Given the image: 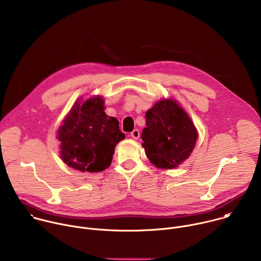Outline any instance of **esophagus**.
Returning a JSON list of instances; mask_svg holds the SVG:
<instances>
[{"mask_svg":"<svg viewBox=\"0 0 261 261\" xmlns=\"http://www.w3.org/2000/svg\"><path fill=\"white\" fill-rule=\"evenodd\" d=\"M130 136H131L133 139H138L139 136H140V133H139V131H138L137 129H135V130H133V131L130 133Z\"/></svg>","mask_w":261,"mask_h":261,"instance_id":"1","label":"esophagus"}]
</instances>
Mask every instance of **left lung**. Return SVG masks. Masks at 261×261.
I'll list each match as a JSON object with an SVG mask.
<instances>
[{
	"label": "left lung",
	"mask_w": 261,
	"mask_h": 261,
	"mask_svg": "<svg viewBox=\"0 0 261 261\" xmlns=\"http://www.w3.org/2000/svg\"><path fill=\"white\" fill-rule=\"evenodd\" d=\"M142 147L148 160L161 169L178 167L187 160L198 138L189 115L174 99H162L145 113Z\"/></svg>",
	"instance_id": "8db88e82"
}]
</instances>
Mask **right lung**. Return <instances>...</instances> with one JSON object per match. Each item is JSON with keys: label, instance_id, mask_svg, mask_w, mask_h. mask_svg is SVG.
Segmentation results:
<instances>
[{"label": "right lung", "instance_id": "right-lung-1", "mask_svg": "<svg viewBox=\"0 0 261 261\" xmlns=\"http://www.w3.org/2000/svg\"><path fill=\"white\" fill-rule=\"evenodd\" d=\"M104 99L77 100L58 129L60 156L76 170L99 172L110 166L116 145L125 138L119 121L104 111Z\"/></svg>", "mask_w": 261, "mask_h": 261}]
</instances>
